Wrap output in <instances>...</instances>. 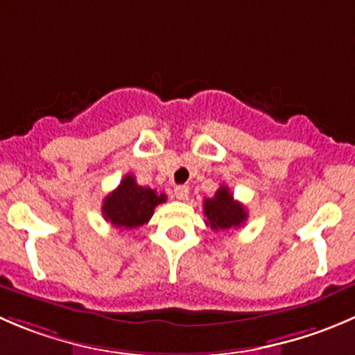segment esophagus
Returning a JSON list of instances; mask_svg holds the SVG:
<instances>
[{
  "mask_svg": "<svg viewBox=\"0 0 355 355\" xmlns=\"http://www.w3.org/2000/svg\"><path fill=\"white\" fill-rule=\"evenodd\" d=\"M175 198L180 199V201H185L189 198V187L187 185H177L175 187Z\"/></svg>",
  "mask_w": 355,
  "mask_h": 355,
  "instance_id": "1",
  "label": "esophagus"
}]
</instances>
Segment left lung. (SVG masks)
Here are the masks:
<instances>
[{
    "mask_svg": "<svg viewBox=\"0 0 355 355\" xmlns=\"http://www.w3.org/2000/svg\"><path fill=\"white\" fill-rule=\"evenodd\" d=\"M202 209H205L206 225L211 230L237 229L248 218L246 208L232 198L225 185H222L213 198L205 199Z\"/></svg>",
    "mask_w": 355,
    "mask_h": 355,
    "instance_id": "1",
    "label": "left lung"
}]
</instances>
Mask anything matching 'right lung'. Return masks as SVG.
<instances>
[{"instance_id":"right-lung-1","label":"right lung","mask_w":355,"mask_h":355,"mask_svg":"<svg viewBox=\"0 0 355 355\" xmlns=\"http://www.w3.org/2000/svg\"><path fill=\"white\" fill-rule=\"evenodd\" d=\"M166 201V194L137 184L133 175H125L118 189L105 196L102 215L116 229H137L146 225L154 215V208Z\"/></svg>"}]
</instances>
